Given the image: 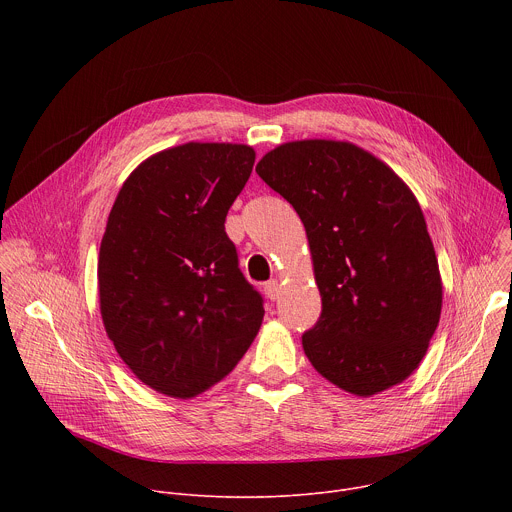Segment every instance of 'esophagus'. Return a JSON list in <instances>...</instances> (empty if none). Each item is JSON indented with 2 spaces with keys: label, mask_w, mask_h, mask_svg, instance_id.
I'll list each match as a JSON object with an SVG mask.
<instances>
[{
  "label": "esophagus",
  "mask_w": 512,
  "mask_h": 512,
  "mask_svg": "<svg viewBox=\"0 0 512 512\" xmlns=\"http://www.w3.org/2000/svg\"><path fill=\"white\" fill-rule=\"evenodd\" d=\"M263 291H265V296H267L269 300H277V296H279V283H277L275 279H271V281H267V283L263 285Z\"/></svg>",
  "instance_id": "34e87169"
}]
</instances>
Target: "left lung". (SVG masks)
<instances>
[{
	"instance_id": "8db88e82",
	"label": "left lung",
	"mask_w": 512,
	"mask_h": 512,
	"mask_svg": "<svg viewBox=\"0 0 512 512\" xmlns=\"http://www.w3.org/2000/svg\"><path fill=\"white\" fill-rule=\"evenodd\" d=\"M255 170L306 227L322 296L302 336L314 369L360 397L405 381L442 314L440 267L413 192L346 141H289Z\"/></svg>"
}]
</instances>
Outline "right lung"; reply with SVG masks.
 I'll return each mask as SVG.
<instances>
[{"instance_id": "add662e5", "label": "right lung", "mask_w": 512, "mask_h": 512, "mask_svg": "<svg viewBox=\"0 0 512 512\" xmlns=\"http://www.w3.org/2000/svg\"><path fill=\"white\" fill-rule=\"evenodd\" d=\"M255 164L249 145L184 143L137 166L99 251L101 316L139 381L188 399L229 375L263 320L225 218Z\"/></svg>"}]
</instances>
